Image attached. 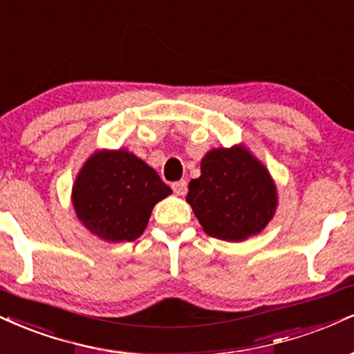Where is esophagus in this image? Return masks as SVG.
<instances>
[{
  "label": "esophagus",
  "instance_id": "obj_1",
  "mask_svg": "<svg viewBox=\"0 0 354 354\" xmlns=\"http://www.w3.org/2000/svg\"><path fill=\"white\" fill-rule=\"evenodd\" d=\"M171 188H173V191H174V194H178V196H185V194H186V191H188V183H186L185 180L176 181V183H173Z\"/></svg>",
  "mask_w": 354,
  "mask_h": 354
}]
</instances>
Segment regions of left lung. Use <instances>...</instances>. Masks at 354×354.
<instances>
[{
    "label": "left lung",
    "mask_w": 354,
    "mask_h": 354,
    "mask_svg": "<svg viewBox=\"0 0 354 354\" xmlns=\"http://www.w3.org/2000/svg\"><path fill=\"white\" fill-rule=\"evenodd\" d=\"M186 201L204 232L223 241H244L266 229L277 209L269 171L242 145L214 148L201 160V176L189 181Z\"/></svg>",
    "instance_id": "1"
}]
</instances>
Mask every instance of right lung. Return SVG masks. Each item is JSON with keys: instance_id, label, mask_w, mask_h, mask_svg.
<instances>
[{"instance_id": "add662e5", "label": "right lung", "mask_w": 354, "mask_h": 354, "mask_svg": "<svg viewBox=\"0 0 354 354\" xmlns=\"http://www.w3.org/2000/svg\"><path fill=\"white\" fill-rule=\"evenodd\" d=\"M171 194L158 173L127 150L95 151L85 161L72 204L80 223L109 242L135 241L147 227L155 204Z\"/></svg>"}]
</instances>
